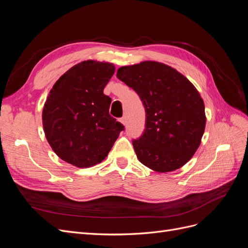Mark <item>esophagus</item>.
<instances>
[{
	"instance_id": "1",
	"label": "esophagus",
	"mask_w": 248,
	"mask_h": 248,
	"mask_svg": "<svg viewBox=\"0 0 248 248\" xmlns=\"http://www.w3.org/2000/svg\"><path fill=\"white\" fill-rule=\"evenodd\" d=\"M120 122H121L123 125H126V117H122L121 119H120Z\"/></svg>"
}]
</instances>
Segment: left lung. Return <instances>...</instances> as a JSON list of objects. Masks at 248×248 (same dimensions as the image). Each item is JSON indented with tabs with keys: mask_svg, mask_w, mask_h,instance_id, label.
<instances>
[{
	"mask_svg": "<svg viewBox=\"0 0 248 248\" xmlns=\"http://www.w3.org/2000/svg\"><path fill=\"white\" fill-rule=\"evenodd\" d=\"M117 78L137 92L145 108V130L132 140L139 160L159 172L183 167L205 131V106L198 90L174 68L153 61L120 67Z\"/></svg>",
	"mask_w": 248,
	"mask_h": 248,
	"instance_id": "1",
	"label": "left lung"
}]
</instances>
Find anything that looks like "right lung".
Masks as SVG:
<instances>
[{
	"instance_id": "1",
	"label": "right lung",
	"mask_w": 248,
	"mask_h": 248,
	"mask_svg": "<svg viewBox=\"0 0 248 248\" xmlns=\"http://www.w3.org/2000/svg\"><path fill=\"white\" fill-rule=\"evenodd\" d=\"M115 72L110 63L88 60L65 72L50 90L42 111L48 144L78 168L101 162L124 126L109 115L103 89Z\"/></svg>"
}]
</instances>
